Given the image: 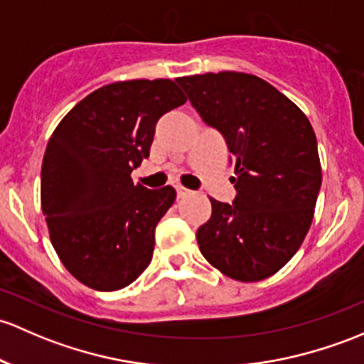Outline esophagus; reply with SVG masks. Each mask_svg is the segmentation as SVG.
<instances>
[{
    "label": "esophagus",
    "instance_id": "34e87169",
    "mask_svg": "<svg viewBox=\"0 0 364 364\" xmlns=\"http://www.w3.org/2000/svg\"><path fill=\"white\" fill-rule=\"evenodd\" d=\"M178 198H183V197H186V195H190V190H186V188H183V186H178Z\"/></svg>",
    "mask_w": 364,
    "mask_h": 364
}]
</instances>
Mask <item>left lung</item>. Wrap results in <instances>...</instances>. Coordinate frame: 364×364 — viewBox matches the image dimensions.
I'll return each mask as SVG.
<instances>
[{
	"label": "left lung",
	"mask_w": 364,
	"mask_h": 364,
	"mask_svg": "<svg viewBox=\"0 0 364 364\" xmlns=\"http://www.w3.org/2000/svg\"><path fill=\"white\" fill-rule=\"evenodd\" d=\"M205 124L225 136L235 171L233 204L209 198L197 230L204 258L240 282L277 274L300 250L314 220L321 181L317 139L305 113L275 87L237 71L183 76Z\"/></svg>",
	"instance_id": "8db88e82"
}]
</instances>
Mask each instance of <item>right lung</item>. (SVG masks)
<instances>
[{"label":"right lung","mask_w":364,"mask_h":364,"mask_svg":"<svg viewBox=\"0 0 364 364\" xmlns=\"http://www.w3.org/2000/svg\"><path fill=\"white\" fill-rule=\"evenodd\" d=\"M172 80H129L101 87L71 109L48 139L41 166V211L50 242L73 277L117 291L151 262L155 227L176 190L134 185L150 156L162 114L185 105Z\"/></svg>","instance_id":"add662e5"}]
</instances>
